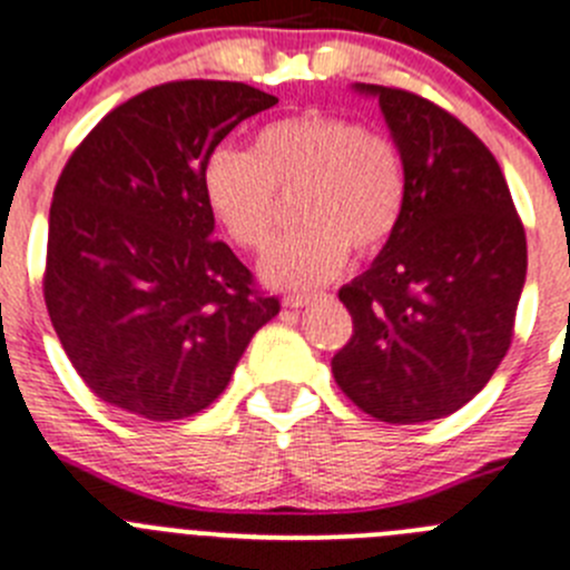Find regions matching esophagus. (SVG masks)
<instances>
[{
	"label": "esophagus",
	"instance_id": "34e87169",
	"mask_svg": "<svg viewBox=\"0 0 570 570\" xmlns=\"http://www.w3.org/2000/svg\"><path fill=\"white\" fill-rule=\"evenodd\" d=\"M313 299H318V294H291V296H285V299H282V305H285V307H305V305H311Z\"/></svg>",
	"mask_w": 570,
	"mask_h": 570
}]
</instances>
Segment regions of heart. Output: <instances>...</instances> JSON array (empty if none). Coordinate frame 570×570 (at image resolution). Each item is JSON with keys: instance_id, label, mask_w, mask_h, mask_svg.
I'll list each match as a JSON object with an SVG mask.
<instances>
[{"instance_id": "b5f03b06", "label": "heart", "mask_w": 570, "mask_h": 570, "mask_svg": "<svg viewBox=\"0 0 570 570\" xmlns=\"http://www.w3.org/2000/svg\"><path fill=\"white\" fill-rule=\"evenodd\" d=\"M200 193L224 235L243 252H263L294 195L299 220L263 259L274 288H313L392 240L405 207V165L381 128L344 114H288L259 126L252 148H215L200 167Z\"/></svg>"}]
</instances>
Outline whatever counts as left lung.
<instances>
[{"label": "left lung", "instance_id": "8db88e82", "mask_svg": "<svg viewBox=\"0 0 570 570\" xmlns=\"http://www.w3.org/2000/svg\"><path fill=\"white\" fill-rule=\"evenodd\" d=\"M377 95L405 165L397 232L366 274L338 291L352 338L333 377L361 411L392 425L439 420L501 366L525 282V232L501 165L436 102Z\"/></svg>", "mask_w": 570, "mask_h": 570}]
</instances>
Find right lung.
I'll return each instance as SVG.
<instances>
[{
	"label": "right lung",
	"mask_w": 570,
	"mask_h": 570,
	"mask_svg": "<svg viewBox=\"0 0 570 570\" xmlns=\"http://www.w3.org/2000/svg\"><path fill=\"white\" fill-rule=\"evenodd\" d=\"M274 95L170 80L86 134L52 193L45 302L86 386L170 422L220 397L252 335L279 313L224 240L200 193L204 159Z\"/></svg>",
	"instance_id": "1"
}]
</instances>
